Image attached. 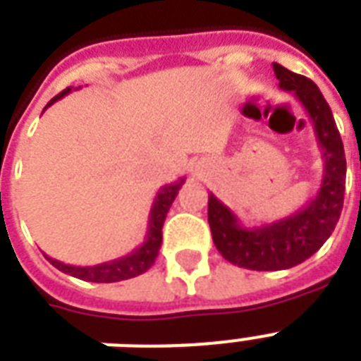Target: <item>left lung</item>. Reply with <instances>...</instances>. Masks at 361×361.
Here are the masks:
<instances>
[{
	"mask_svg": "<svg viewBox=\"0 0 361 361\" xmlns=\"http://www.w3.org/2000/svg\"><path fill=\"white\" fill-rule=\"evenodd\" d=\"M279 87L302 103L324 159V176L314 198L296 214L262 226H243L214 192L208 198V223L217 251L234 266L257 271L288 269L302 264L331 236L343 209L347 159L330 104L313 80L274 63Z\"/></svg>",
	"mask_w": 361,
	"mask_h": 361,
	"instance_id": "obj_1",
	"label": "left lung"
}]
</instances>
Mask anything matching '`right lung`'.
I'll return each instance as SVG.
<instances>
[{"mask_svg":"<svg viewBox=\"0 0 361 361\" xmlns=\"http://www.w3.org/2000/svg\"><path fill=\"white\" fill-rule=\"evenodd\" d=\"M67 93H71V87L63 90L59 95H56V97L47 104V109L48 106H52V104L56 103V101H59V99H63ZM183 181H185V178H180V180L174 181V183H169V185H163L159 189L157 197L153 198L144 243L133 252H129V255H125V257L121 258H116V260H110V262L95 264V266H71V264H63L59 262V260H54V258H50L48 255H44V257H47L48 262L52 264L54 268H58L59 271H63V274L67 275H73L76 279L92 281V283H116V281H125L144 274V271H147V269L152 268L153 262H155V258H157L159 247H161V241H163L164 219H166V214H169L170 206L174 202L176 195L180 191V187L183 185Z\"/></svg>","mask_w":361,"mask_h":361,"instance_id":"obj_1","label":"right lung"}]
</instances>
